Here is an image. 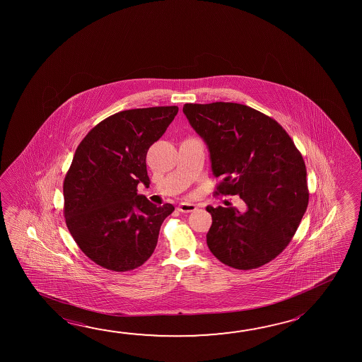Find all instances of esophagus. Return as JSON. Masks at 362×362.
Returning <instances> with one entry per match:
<instances>
[{
	"label": "esophagus",
	"instance_id": "esophagus-1",
	"mask_svg": "<svg viewBox=\"0 0 362 362\" xmlns=\"http://www.w3.org/2000/svg\"><path fill=\"white\" fill-rule=\"evenodd\" d=\"M197 209L196 204L193 203H188V202H182L178 206L179 212H183V214H189V212H194Z\"/></svg>",
	"mask_w": 362,
	"mask_h": 362
}]
</instances>
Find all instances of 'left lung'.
Masks as SVG:
<instances>
[{"mask_svg": "<svg viewBox=\"0 0 362 362\" xmlns=\"http://www.w3.org/2000/svg\"><path fill=\"white\" fill-rule=\"evenodd\" d=\"M221 182L216 196H240L247 209L214 208L208 249L238 270L262 267L291 243L308 207L307 169L288 132L254 108L232 102L185 103Z\"/></svg>", "mask_w": 362, "mask_h": 362, "instance_id": "obj_1", "label": "left lung"}]
</instances>
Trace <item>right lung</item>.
I'll return each instance as SVG.
<instances>
[{"label": "right lung", "instance_id": "right-lung-1", "mask_svg": "<svg viewBox=\"0 0 362 362\" xmlns=\"http://www.w3.org/2000/svg\"><path fill=\"white\" fill-rule=\"evenodd\" d=\"M178 113L177 106L115 113L78 145L63 184L68 230L84 255L122 273L153 255L173 204L155 206L137 194L150 184L146 154Z\"/></svg>", "mask_w": 362, "mask_h": 362}]
</instances>
